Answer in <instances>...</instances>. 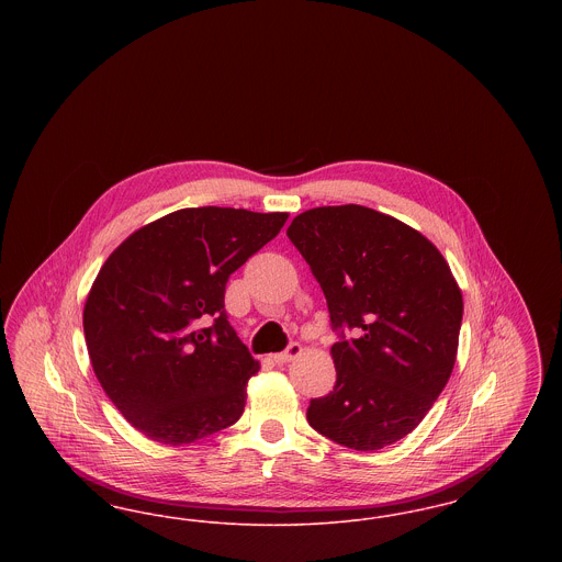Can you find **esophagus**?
Wrapping results in <instances>:
<instances>
[{
    "label": "esophagus",
    "instance_id": "1",
    "mask_svg": "<svg viewBox=\"0 0 562 562\" xmlns=\"http://www.w3.org/2000/svg\"><path fill=\"white\" fill-rule=\"evenodd\" d=\"M301 351H303V348H301L296 341H293V344H291L289 348L284 349V351L273 353V356H271V360H273L276 364H286V362H291L294 358H299V356H301Z\"/></svg>",
    "mask_w": 562,
    "mask_h": 562
}]
</instances>
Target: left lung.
<instances>
[{"mask_svg": "<svg viewBox=\"0 0 562 562\" xmlns=\"http://www.w3.org/2000/svg\"><path fill=\"white\" fill-rule=\"evenodd\" d=\"M286 236L341 337L335 387L310 402V426L356 451L398 442L453 373L463 299L449 263L417 229L358 204L296 214Z\"/></svg>", "mask_w": 562, "mask_h": 562, "instance_id": "8db88e82", "label": "left lung"}]
</instances>
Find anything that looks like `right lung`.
I'll return each mask as SVG.
<instances>
[{
	"mask_svg": "<svg viewBox=\"0 0 562 562\" xmlns=\"http://www.w3.org/2000/svg\"><path fill=\"white\" fill-rule=\"evenodd\" d=\"M289 213L183 209L136 229L99 271L83 335L105 394L161 445H189L244 413L259 362L225 314V284Z\"/></svg>",
	"mask_w": 562,
	"mask_h": 562,
	"instance_id": "obj_1",
	"label": "right lung"
}]
</instances>
